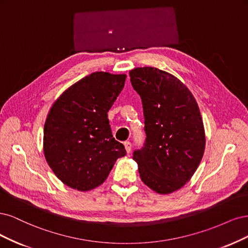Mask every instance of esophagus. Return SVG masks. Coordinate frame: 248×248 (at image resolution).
<instances>
[{"instance_id": "obj_1", "label": "esophagus", "mask_w": 248, "mask_h": 248, "mask_svg": "<svg viewBox=\"0 0 248 248\" xmlns=\"http://www.w3.org/2000/svg\"><path fill=\"white\" fill-rule=\"evenodd\" d=\"M124 148L126 150V153L130 154L131 153V149H132V143L130 141H125L124 143Z\"/></svg>"}]
</instances>
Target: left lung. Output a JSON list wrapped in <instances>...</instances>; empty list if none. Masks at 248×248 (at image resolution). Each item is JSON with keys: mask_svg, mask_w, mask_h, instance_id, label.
<instances>
[{"mask_svg": "<svg viewBox=\"0 0 248 248\" xmlns=\"http://www.w3.org/2000/svg\"><path fill=\"white\" fill-rule=\"evenodd\" d=\"M142 100L144 146L134 151L141 180L158 194L181 188L205 150L204 124L193 93L178 78L153 67L130 71Z\"/></svg>", "mask_w": 248, "mask_h": 248, "instance_id": "obj_1", "label": "left lung"}]
</instances>
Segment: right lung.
I'll return each instance as SVG.
<instances>
[{"instance_id":"add662e5","label":"right lung","mask_w":248,"mask_h":248,"mask_svg":"<svg viewBox=\"0 0 248 248\" xmlns=\"http://www.w3.org/2000/svg\"><path fill=\"white\" fill-rule=\"evenodd\" d=\"M125 74L94 72L53 103L44 124L47 164L66 186L81 191L101 186L124 146L111 132L108 111L123 91Z\"/></svg>"}]
</instances>
